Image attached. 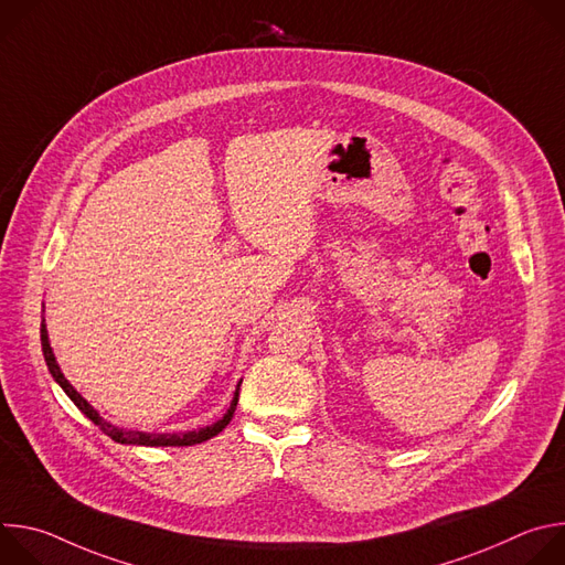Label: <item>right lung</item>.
Segmentation results:
<instances>
[{
  "mask_svg": "<svg viewBox=\"0 0 565 565\" xmlns=\"http://www.w3.org/2000/svg\"><path fill=\"white\" fill-rule=\"evenodd\" d=\"M40 340H42V353H44V360H46V366H49V371H51L53 380L62 386V391L71 397V402H73V405H75L79 412H83V414H85L94 425H98V427L103 429V434H107L111 440H116V443H120V445H145V447H188V445L205 443V440L214 438L216 434H221V431L227 427V423L232 420V416H234L236 402H238V386H241V382L236 384L234 397H232V402H230V409L223 414V418H221V420H216V423H214V425H210V427H203V429H196V431H185V434H147V431L120 429V427H116V425L107 423L105 418H100V414H98V412L89 405V402H87L83 395H79V393L71 386V382L64 377V373L60 371L57 360H55V355H53V349H51V344H49V333H46L44 319H42V329H40Z\"/></svg>",
  "mask_w": 565,
  "mask_h": 565,
  "instance_id": "right-lung-1",
  "label": "right lung"
}]
</instances>
